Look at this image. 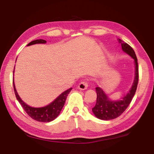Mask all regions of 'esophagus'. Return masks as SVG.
Instances as JSON below:
<instances>
[{
    "instance_id": "obj_1",
    "label": "esophagus",
    "mask_w": 154,
    "mask_h": 154,
    "mask_svg": "<svg viewBox=\"0 0 154 154\" xmlns=\"http://www.w3.org/2000/svg\"><path fill=\"white\" fill-rule=\"evenodd\" d=\"M88 87V83L86 82H85V81L81 82L79 84V85H78V88L81 90H86Z\"/></svg>"
}]
</instances>
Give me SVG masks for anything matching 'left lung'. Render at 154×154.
<instances>
[{
    "label": "left lung",
    "instance_id": "8db88e82",
    "mask_svg": "<svg viewBox=\"0 0 154 154\" xmlns=\"http://www.w3.org/2000/svg\"><path fill=\"white\" fill-rule=\"evenodd\" d=\"M119 42L121 43L122 50L134 60L135 66L134 78L128 92L122 99L119 100H111L102 88L100 87L96 88L97 98L94 107L92 108V112L96 118L102 120H111L117 118L124 113L135 94L139 82V66L134 51L128 44L125 43L124 41L119 39Z\"/></svg>",
    "mask_w": 154,
    "mask_h": 154
}]
</instances>
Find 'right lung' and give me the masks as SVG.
<instances>
[{
	"instance_id": "add662e5",
	"label": "right lung",
	"mask_w": 154,
	"mask_h": 154,
	"mask_svg": "<svg viewBox=\"0 0 154 154\" xmlns=\"http://www.w3.org/2000/svg\"><path fill=\"white\" fill-rule=\"evenodd\" d=\"M46 42L47 41L43 39H36L31 41L30 43L28 44L27 46L39 43L45 44L46 43ZM13 83H14V92L17 100H18V102L20 103V105H22L23 109H24V110L26 111V113L31 118L41 122H51L53 121L54 119H55L57 117L59 116V114L60 113V111L64 105L67 96L72 90V88H69V89H68L67 90L64 91V92H62L61 94H60L53 102L49 103L48 105L42 106V107H33V106H31L27 105L26 103H25L24 101L21 99L20 96L18 95L16 89H15L14 80V82H13Z\"/></svg>"
}]
</instances>
